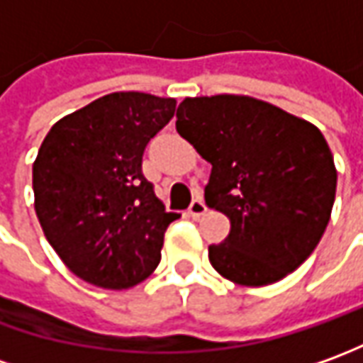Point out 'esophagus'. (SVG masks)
I'll return each mask as SVG.
<instances>
[{"label": "esophagus", "mask_w": 363, "mask_h": 363, "mask_svg": "<svg viewBox=\"0 0 363 363\" xmlns=\"http://www.w3.org/2000/svg\"><path fill=\"white\" fill-rule=\"evenodd\" d=\"M206 211H208L206 203H203L201 199H194V201H191V206H189V210H187V213H189L191 218H196V220H198V218H201Z\"/></svg>", "instance_id": "esophagus-1"}]
</instances>
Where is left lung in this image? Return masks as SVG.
Returning a JSON list of instances; mask_svg holds the SVG:
<instances>
[{
  "label": "left lung",
  "mask_w": 363,
  "mask_h": 363,
  "mask_svg": "<svg viewBox=\"0 0 363 363\" xmlns=\"http://www.w3.org/2000/svg\"><path fill=\"white\" fill-rule=\"evenodd\" d=\"M177 133L211 164L206 203L230 218L213 269L240 286L284 279L320 244L337 172L313 123L250 96L186 97Z\"/></svg>",
  "instance_id": "obj_1"
}]
</instances>
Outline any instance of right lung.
Returning <instances> with one entry per match:
<instances>
[{"mask_svg":"<svg viewBox=\"0 0 363 363\" xmlns=\"http://www.w3.org/2000/svg\"><path fill=\"white\" fill-rule=\"evenodd\" d=\"M174 97L116 91L53 123L33 162L35 213L69 272L106 289L140 284L160 264L165 211L142 174L147 142Z\"/></svg>","mask_w":363,"mask_h":363,"instance_id":"add662e5","label":"right lung"}]
</instances>
